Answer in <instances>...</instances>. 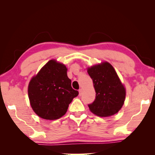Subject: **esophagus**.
<instances>
[{
	"instance_id": "esophagus-1",
	"label": "esophagus",
	"mask_w": 155,
	"mask_h": 155,
	"mask_svg": "<svg viewBox=\"0 0 155 155\" xmlns=\"http://www.w3.org/2000/svg\"><path fill=\"white\" fill-rule=\"evenodd\" d=\"M78 91H79V96H81V95H82V94H83V90L82 89H79V90H78Z\"/></svg>"
}]
</instances>
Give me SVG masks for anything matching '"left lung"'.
Listing matches in <instances>:
<instances>
[{
    "instance_id": "1",
    "label": "left lung",
    "mask_w": 155,
    "mask_h": 155,
    "mask_svg": "<svg viewBox=\"0 0 155 155\" xmlns=\"http://www.w3.org/2000/svg\"><path fill=\"white\" fill-rule=\"evenodd\" d=\"M87 72L96 91L95 100L88 104L90 111L101 117L118 112L124 103L126 91L114 67L104 62L89 68Z\"/></svg>"
}]
</instances>
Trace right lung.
<instances>
[{
    "instance_id": "1",
    "label": "right lung",
    "mask_w": 155,
    "mask_h": 155,
    "mask_svg": "<svg viewBox=\"0 0 155 155\" xmlns=\"http://www.w3.org/2000/svg\"><path fill=\"white\" fill-rule=\"evenodd\" d=\"M28 94L31 106L38 116L57 120L65 115L78 91L72 87L65 65L51 60L31 80Z\"/></svg>"
}]
</instances>
